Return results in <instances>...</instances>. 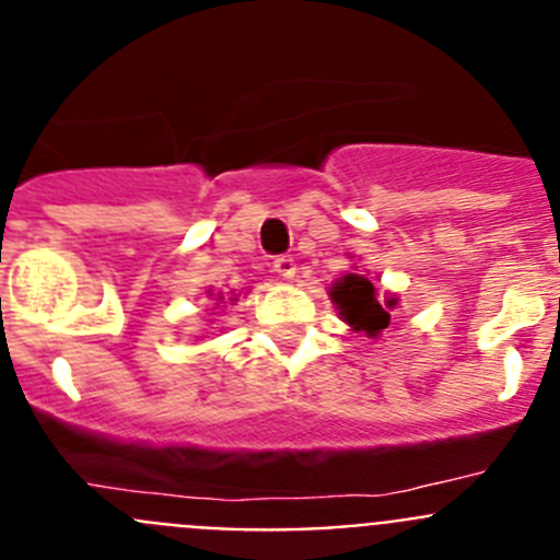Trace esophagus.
I'll list each match as a JSON object with an SVG mask.
<instances>
[{"mask_svg":"<svg viewBox=\"0 0 560 560\" xmlns=\"http://www.w3.org/2000/svg\"><path fill=\"white\" fill-rule=\"evenodd\" d=\"M271 269H275V275L280 277V280H294V275H296V264H294V260H291L289 255L275 257V264H271Z\"/></svg>","mask_w":560,"mask_h":560,"instance_id":"1","label":"esophagus"}]
</instances>
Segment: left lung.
Listing matches in <instances>:
<instances>
[{"label":"left lung","instance_id":"obj_1","mask_svg":"<svg viewBox=\"0 0 560 560\" xmlns=\"http://www.w3.org/2000/svg\"><path fill=\"white\" fill-rule=\"evenodd\" d=\"M328 294L330 303L339 311L341 323H348L350 330L368 334L370 339L381 336V330L387 328L389 311L398 305V296L395 294H384V300H381L375 280L361 275L359 269L330 283Z\"/></svg>","mask_w":560,"mask_h":560}]
</instances>
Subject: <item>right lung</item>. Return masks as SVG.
<instances>
[{
  "label": "right lung",
  "mask_w": 560,
  "mask_h": 560,
  "mask_svg": "<svg viewBox=\"0 0 560 560\" xmlns=\"http://www.w3.org/2000/svg\"><path fill=\"white\" fill-rule=\"evenodd\" d=\"M207 296H210V300H215V305H224V303H237V294L235 291H230V294H224V291H212V289H207Z\"/></svg>",
  "instance_id": "1"
}]
</instances>
